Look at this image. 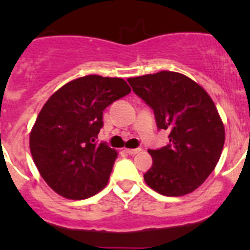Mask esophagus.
Here are the masks:
<instances>
[{
    "instance_id": "esophagus-1",
    "label": "esophagus",
    "mask_w": 250,
    "mask_h": 250,
    "mask_svg": "<svg viewBox=\"0 0 250 250\" xmlns=\"http://www.w3.org/2000/svg\"><path fill=\"white\" fill-rule=\"evenodd\" d=\"M140 151H141L140 147H136V149H126V152L127 154H130V155H136V154H139Z\"/></svg>"
}]
</instances>
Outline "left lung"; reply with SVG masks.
<instances>
[{
  "instance_id": "1",
  "label": "left lung",
  "mask_w": 250,
  "mask_h": 250,
  "mask_svg": "<svg viewBox=\"0 0 250 250\" xmlns=\"http://www.w3.org/2000/svg\"><path fill=\"white\" fill-rule=\"evenodd\" d=\"M127 83L152 109L158 129L169 131L167 146L147 150L152 165L145 183L161 195L191 193L210 175L224 146V126L213 100L178 72L131 77Z\"/></svg>"
}]
</instances>
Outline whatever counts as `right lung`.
Returning <instances> with one entry per match:
<instances>
[{"mask_svg":"<svg viewBox=\"0 0 250 250\" xmlns=\"http://www.w3.org/2000/svg\"><path fill=\"white\" fill-rule=\"evenodd\" d=\"M130 91L123 79L89 75L63 85L43 105L30 149L41 176L57 194L86 199L107 184L118 152L98 141L103 111Z\"/></svg>","mask_w":250,"mask_h":250,"instance_id":"obj_1","label":"right lung"}]
</instances>
